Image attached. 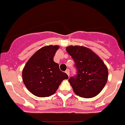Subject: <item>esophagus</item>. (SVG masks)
<instances>
[{
    "label": "esophagus",
    "mask_w": 125,
    "mask_h": 125,
    "mask_svg": "<svg viewBox=\"0 0 125 125\" xmlns=\"http://www.w3.org/2000/svg\"><path fill=\"white\" fill-rule=\"evenodd\" d=\"M65 73H66L68 75V76L69 77V69H66V71H65Z\"/></svg>",
    "instance_id": "obj_1"
}]
</instances>
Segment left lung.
<instances>
[{
    "mask_svg": "<svg viewBox=\"0 0 125 125\" xmlns=\"http://www.w3.org/2000/svg\"><path fill=\"white\" fill-rule=\"evenodd\" d=\"M66 51L73 59L77 74L69 79L76 95L91 98L100 93L107 83L108 71L99 56L84 46H69Z\"/></svg>",
    "mask_w": 125,
    "mask_h": 125,
    "instance_id": "left-lung-1",
    "label": "left lung"
}]
</instances>
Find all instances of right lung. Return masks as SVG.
<instances>
[{"label":"right lung","mask_w":125,"mask_h":125,"mask_svg":"<svg viewBox=\"0 0 125 125\" xmlns=\"http://www.w3.org/2000/svg\"><path fill=\"white\" fill-rule=\"evenodd\" d=\"M59 46H44L34 53L25 64L22 71V80L30 92L37 97L52 95L64 79L68 76L59 69L54 61Z\"/></svg>","instance_id":"right-lung-1"}]
</instances>
